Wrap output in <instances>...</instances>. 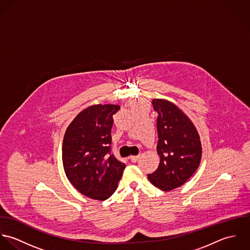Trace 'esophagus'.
<instances>
[{"instance_id": "34e87169", "label": "esophagus", "mask_w": 250, "mask_h": 250, "mask_svg": "<svg viewBox=\"0 0 250 250\" xmlns=\"http://www.w3.org/2000/svg\"><path fill=\"white\" fill-rule=\"evenodd\" d=\"M139 158H140V155H132V156H130V157H129L130 161H131V162H133V163L137 162Z\"/></svg>"}]
</instances>
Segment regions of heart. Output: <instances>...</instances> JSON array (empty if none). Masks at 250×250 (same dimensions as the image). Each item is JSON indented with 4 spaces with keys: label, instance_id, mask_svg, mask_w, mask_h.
Here are the masks:
<instances>
[{
    "label": "heart",
    "instance_id": "obj_1",
    "mask_svg": "<svg viewBox=\"0 0 250 250\" xmlns=\"http://www.w3.org/2000/svg\"><path fill=\"white\" fill-rule=\"evenodd\" d=\"M130 106H131V108L134 110V109H136V108H138V107H141V106H148V104H147L146 102H144V101H140V102L131 103Z\"/></svg>",
    "mask_w": 250,
    "mask_h": 250
}]
</instances>
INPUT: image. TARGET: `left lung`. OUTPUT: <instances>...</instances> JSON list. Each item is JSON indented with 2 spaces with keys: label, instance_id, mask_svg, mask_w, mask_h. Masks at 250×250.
Returning <instances> with one entry per match:
<instances>
[{
  "label": "left lung",
  "instance_id": "left-lung-1",
  "mask_svg": "<svg viewBox=\"0 0 250 250\" xmlns=\"http://www.w3.org/2000/svg\"><path fill=\"white\" fill-rule=\"evenodd\" d=\"M157 112V169L148 175L150 183L163 191L183 186L199 167L202 146L199 134L190 119L174 103L152 100Z\"/></svg>",
  "mask_w": 250,
  "mask_h": 250
}]
</instances>
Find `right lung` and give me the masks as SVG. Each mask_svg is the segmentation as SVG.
Returning a JSON list of instances; mask_svg holds the SVG:
<instances>
[{
    "label": "right lung",
    "mask_w": 250,
    "mask_h": 250,
    "mask_svg": "<svg viewBox=\"0 0 250 250\" xmlns=\"http://www.w3.org/2000/svg\"><path fill=\"white\" fill-rule=\"evenodd\" d=\"M120 105L97 104L81 111L67 126L62 165L71 185L92 199H108L117 189L125 164L111 153L113 115Z\"/></svg>",
    "instance_id": "1"
}]
</instances>
